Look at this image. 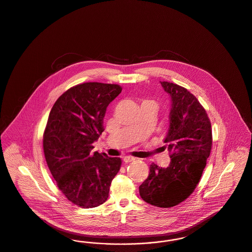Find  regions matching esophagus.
I'll list each match as a JSON object with an SVG mask.
<instances>
[{
	"instance_id": "1",
	"label": "esophagus",
	"mask_w": 252,
	"mask_h": 252,
	"mask_svg": "<svg viewBox=\"0 0 252 252\" xmlns=\"http://www.w3.org/2000/svg\"><path fill=\"white\" fill-rule=\"evenodd\" d=\"M136 158H133V157H124V158H123V160L126 162V163H127V162H131L133 160H135Z\"/></svg>"
}]
</instances>
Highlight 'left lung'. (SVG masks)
I'll return each instance as SVG.
<instances>
[{"mask_svg":"<svg viewBox=\"0 0 252 252\" xmlns=\"http://www.w3.org/2000/svg\"><path fill=\"white\" fill-rule=\"evenodd\" d=\"M171 100L169 129L164 139L171 161L167 167L150 165L139 187L145 202L160 208L184 201L195 189L210 156L212 126L205 108L185 88L160 81Z\"/></svg>","mask_w":252,"mask_h":252,"instance_id":"1","label":"left lung"}]
</instances>
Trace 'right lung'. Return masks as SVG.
Masks as SVG:
<instances>
[{
    "mask_svg": "<svg viewBox=\"0 0 252 252\" xmlns=\"http://www.w3.org/2000/svg\"><path fill=\"white\" fill-rule=\"evenodd\" d=\"M119 85L88 82L66 91L54 104L43 134L50 172L62 193L75 205L94 208L107 201L120 158L92 152L104 131L107 108Z\"/></svg>",
    "mask_w": 252,
    "mask_h": 252,
    "instance_id": "1",
    "label": "right lung"
}]
</instances>
